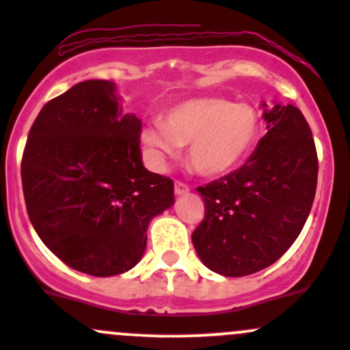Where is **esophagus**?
Masks as SVG:
<instances>
[{
	"instance_id": "1",
	"label": "esophagus",
	"mask_w": 350,
	"mask_h": 350,
	"mask_svg": "<svg viewBox=\"0 0 350 350\" xmlns=\"http://www.w3.org/2000/svg\"><path fill=\"white\" fill-rule=\"evenodd\" d=\"M174 193L176 195H186V193H189V186L183 181H176L174 183Z\"/></svg>"
}]
</instances>
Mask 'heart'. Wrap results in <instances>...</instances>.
<instances>
[{
    "label": "heart",
    "mask_w": 350,
    "mask_h": 350,
    "mask_svg": "<svg viewBox=\"0 0 350 350\" xmlns=\"http://www.w3.org/2000/svg\"><path fill=\"white\" fill-rule=\"evenodd\" d=\"M259 135V113L250 105L196 98L167 109L164 122L149 123L142 142L155 167H165L181 146H188L189 167L198 174L220 176L252 152Z\"/></svg>",
    "instance_id": "1"
}]
</instances>
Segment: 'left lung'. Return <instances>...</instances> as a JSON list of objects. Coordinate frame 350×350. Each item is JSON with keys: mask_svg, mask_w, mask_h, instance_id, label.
I'll return each mask as SVG.
<instances>
[{"mask_svg": "<svg viewBox=\"0 0 350 350\" xmlns=\"http://www.w3.org/2000/svg\"><path fill=\"white\" fill-rule=\"evenodd\" d=\"M262 116L267 132L245 164L198 188L204 218L191 241L201 262L221 276H247L276 262L315 200L319 159L303 113L274 105Z\"/></svg>", "mask_w": 350, "mask_h": 350, "instance_id": "1", "label": "left lung"}]
</instances>
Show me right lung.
<instances>
[{"instance_id":"add662e5","label":"right lung","mask_w":350,"mask_h":350,"mask_svg":"<svg viewBox=\"0 0 350 350\" xmlns=\"http://www.w3.org/2000/svg\"><path fill=\"white\" fill-rule=\"evenodd\" d=\"M115 84L90 79L44 105L22 159L25 204L42 242L98 278L132 269L147 228L174 203V183L147 171L142 122L122 115Z\"/></svg>"}]
</instances>
